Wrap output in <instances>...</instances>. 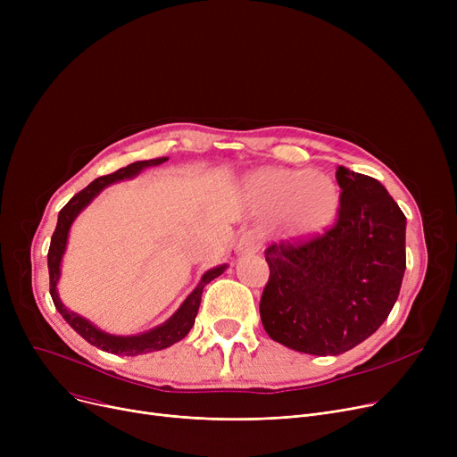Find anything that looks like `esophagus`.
Instances as JSON below:
<instances>
[{
  "label": "esophagus",
  "instance_id": "esophagus-1",
  "mask_svg": "<svg viewBox=\"0 0 457 457\" xmlns=\"http://www.w3.org/2000/svg\"><path fill=\"white\" fill-rule=\"evenodd\" d=\"M261 248V238L253 231H243L237 238V252L243 255L257 253Z\"/></svg>",
  "mask_w": 457,
  "mask_h": 457
}]
</instances>
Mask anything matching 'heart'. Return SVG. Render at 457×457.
Segmentation results:
<instances>
[{"mask_svg":"<svg viewBox=\"0 0 457 457\" xmlns=\"http://www.w3.org/2000/svg\"><path fill=\"white\" fill-rule=\"evenodd\" d=\"M257 204L283 214L295 238L324 233L341 207V190L329 176L311 170H269L252 183Z\"/></svg>","mask_w":457,"mask_h":457,"instance_id":"obj_1","label":"heart"}]
</instances>
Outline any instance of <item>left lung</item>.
<instances>
[{"instance_id":"left-lung-1","label":"left lung","mask_w":457,"mask_h":457,"mask_svg":"<svg viewBox=\"0 0 457 457\" xmlns=\"http://www.w3.org/2000/svg\"><path fill=\"white\" fill-rule=\"evenodd\" d=\"M339 219L313 241L272 245L259 313L270 339L302 353L339 355L386 322L405 272V216L370 176L337 166Z\"/></svg>"}]
</instances>
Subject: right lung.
<instances>
[{"label": "right lung", "instance_id": "add662e5", "mask_svg": "<svg viewBox=\"0 0 457 457\" xmlns=\"http://www.w3.org/2000/svg\"><path fill=\"white\" fill-rule=\"evenodd\" d=\"M164 161H168V157H159V159H150V161H137V162L128 164L126 168H120V170H116L109 176H102L98 179H94L88 187H85L81 192H78V195L59 211L57 228L52 235L50 252H47V270H50V295L54 298V303H55L59 313L62 315V319L71 328H74L85 341H88L92 346L102 348L109 353L140 355V353H148V352L168 348V346H172L174 343L181 341L185 335L190 331V328L195 326V319L198 315V307H200V302H202L204 287L209 281H212L214 278H219L228 269V265H219V267H212L207 272H204V276L200 278V281L196 285V289L183 300V303L178 307V311L170 319L164 320L162 324H159L152 329H148V331L138 333V335H112V333H107L100 328H96L88 319L74 313V311H70L62 303V300L59 298L57 283H59V278H61V262H62V255L66 252L70 228L79 216V212L85 207H88V204L109 185L118 183V181L133 179L144 170V168L162 164Z\"/></svg>", "mask_w": 457, "mask_h": 457}]
</instances>
